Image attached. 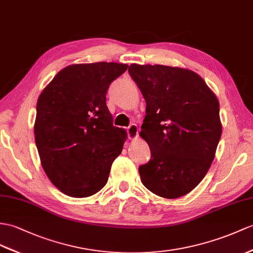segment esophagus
<instances>
[{
	"label": "esophagus",
	"mask_w": 253,
	"mask_h": 253,
	"mask_svg": "<svg viewBox=\"0 0 253 253\" xmlns=\"http://www.w3.org/2000/svg\"><path fill=\"white\" fill-rule=\"evenodd\" d=\"M126 134L128 139H135L138 137V127L136 125H131L126 128Z\"/></svg>",
	"instance_id": "1"
}]
</instances>
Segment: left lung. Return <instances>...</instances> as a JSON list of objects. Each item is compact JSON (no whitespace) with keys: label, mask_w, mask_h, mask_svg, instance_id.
Listing matches in <instances>:
<instances>
[{"label":"left lung","mask_w":253,"mask_h":253,"mask_svg":"<svg viewBox=\"0 0 253 253\" xmlns=\"http://www.w3.org/2000/svg\"><path fill=\"white\" fill-rule=\"evenodd\" d=\"M128 74L146 101L140 136L150 161L138 171L159 196L188 194L211 168L222 133L218 98L198 74L166 65L131 64Z\"/></svg>","instance_id":"left-lung-1"}]
</instances>
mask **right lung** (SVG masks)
Returning a JSON list of instances; mask_svg holds the SVG:
<instances>
[{
    "label": "right lung",
    "mask_w": 253,
    "mask_h": 253,
    "mask_svg": "<svg viewBox=\"0 0 253 253\" xmlns=\"http://www.w3.org/2000/svg\"><path fill=\"white\" fill-rule=\"evenodd\" d=\"M126 64L96 62L64 67L36 104L35 143L50 181L72 198H88L105 186L126 138L114 126L106 93Z\"/></svg>",
    "instance_id": "add662e5"
}]
</instances>
